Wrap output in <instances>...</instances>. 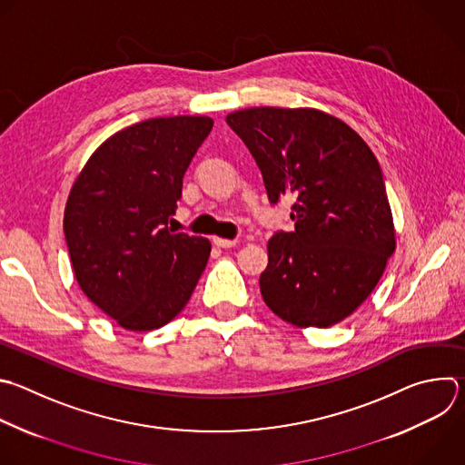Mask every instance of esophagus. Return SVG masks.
I'll return each mask as SVG.
<instances>
[{"label":"esophagus","mask_w":465,"mask_h":465,"mask_svg":"<svg viewBox=\"0 0 465 465\" xmlns=\"http://www.w3.org/2000/svg\"><path fill=\"white\" fill-rule=\"evenodd\" d=\"M213 244H215L217 248H232V246L237 244V241H233V239H223V237H213Z\"/></svg>","instance_id":"34e87169"}]
</instances>
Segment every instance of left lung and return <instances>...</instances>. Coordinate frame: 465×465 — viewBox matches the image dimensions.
<instances>
[{
  "instance_id": "left-lung-1",
  "label": "left lung",
  "mask_w": 465,
  "mask_h": 465,
  "mask_svg": "<svg viewBox=\"0 0 465 465\" xmlns=\"http://www.w3.org/2000/svg\"><path fill=\"white\" fill-rule=\"evenodd\" d=\"M228 125L255 159L268 201L293 197L292 232L268 241L259 277L270 311L295 327H332L376 288L396 248L381 168L365 140L320 109L250 107Z\"/></svg>"
}]
</instances>
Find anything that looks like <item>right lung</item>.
Returning <instances> with one entry per match:
<instances>
[{
    "label": "right lung",
    "mask_w": 465,
    "mask_h": 465,
    "mask_svg": "<svg viewBox=\"0 0 465 465\" xmlns=\"http://www.w3.org/2000/svg\"><path fill=\"white\" fill-rule=\"evenodd\" d=\"M212 127L210 116L129 125L91 154L71 188L64 232L76 281L125 331L170 323L206 268L210 241L173 233L168 223Z\"/></svg>",
    "instance_id": "add662e5"
}]
</instances>
